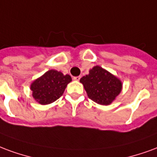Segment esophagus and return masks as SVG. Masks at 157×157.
<instances>
[{
    "label": "esophagus",
    "instance_id": "1",
    "mask_svg": "<svg viewBox=\"0 0 157 157\" xmlns=\"http://www.w3.org/2000/svg\"><path fill=\"white\" fill-rule=\"evenodd\" d=\"M73 79L76 80V81H79L80 77H79V76H77V77H74V78H73Z\"/></svg>",
    "mask_w": 157,
    "mask_h": 157
}]
</instances>
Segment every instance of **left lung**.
<instances>
[{
  "label": "left lung",
  "mask_w": 157,
  "mask_h": 157,
  "mask_svg": "<svg viewBox=\"0 0 157 157\" xmlns=\"http://www.w3.org/2000/svg\"><path fill=\"white\" fill-rule=\"evenodd\" d=\"M80 82L83 83L88 96L99 105H107L121 93L122 84L117 78L99 66L90 70V74L83 76Z\"/></svg>",
  "instance_id": "1"
}]
</instances>
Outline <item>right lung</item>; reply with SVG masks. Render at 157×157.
I'll return each instance as SVG.
<instances>
[{"instance_id": "obj_1", "label": "right lung", "mask_w": 157, "mask_h": 157, "mask_svg": "<svg viewBox=\"0 0 157 157\" xmlns=\"http://www.w3.org/2000/svg\"><path fill=\"white\" fill-rule=\"evenodd\" d=\"M71 80L68 74L63 75L61 72L56 70L48 71L32 83L31 90L33 98L41 105L54 102L63 95L67 84Z\"/></svg>"}]
</instances>
